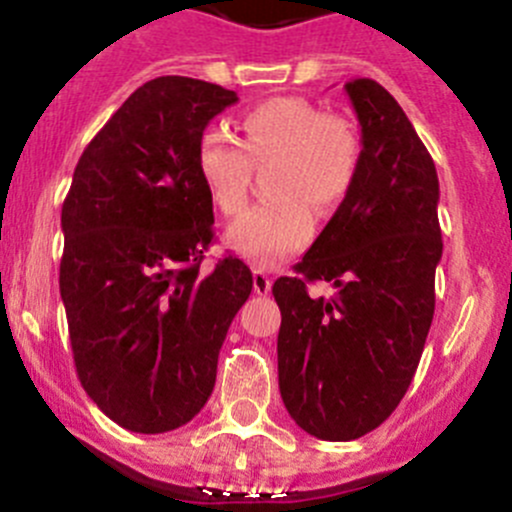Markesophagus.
Wrapping results in <instances>:
<instances>
[{"label": "esophagus", "mask_w": 512, "mask_h": 512, "mask_svg": "<svg viewBox=\"0 0 512 512\" xmlns=\"http://www.w3.org/2000/svg\"><path fill=\"white\" fill-rule=\"evenodd\" d=\"M252 288H255L257 295H267L272 288V278L265 270H255L252 272Z\"/></svg>", "instance_id": "obj_1"}]
</instances>
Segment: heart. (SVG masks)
I'll list each match as a JSON object with an SVG mask.
<instances>
[{
  "label": "heart",
  "instance_id": "1",
  "mask_svg": "<svg viewBox=\"0 0 512 512\" xmlns=\"http://www.w3.org/2000/svg\"><path fill=\"white\" fill-rule=\"evenodd\" d=\"M267 189L275 194L227 229L234 252L272 267L303 250L318 212H331L351 194L361 166V138L341 116L303 98H270L240 118V141L219 126L204 128L194 166L209 199L232 217L250 197L252 164L272 159Z\"/></svg>",
  "mask_w": 512,
  "mask_h": 512
}]
</instances>
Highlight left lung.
I'll return each instance as SVG.
<instances>
[{
	"label": "left lung",
	"mask_w": 512,
	"mask_h": 512,
	"mask_svg": "<svg viewBox=\"0 0 512 512\" xmlns=\"http://www.w3.org/2000/svg\"><path fill=\"white\" fill-rule=\"evenodd\" d=\"M361 123L351 194L293 278H278L280 396L300 429L348 442L399 407L422 358L442 257L434 161L394 95L371 78L346 83ZM326 279L333 299H310Z\"/></svg>",
	"instance_id": "left-lung-1"
}]
</instances>
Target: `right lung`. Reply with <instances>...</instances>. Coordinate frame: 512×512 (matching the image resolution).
I'll return each mask as SVG.
<instances>
[{
	"mask_svg": "<svg viewBox=\"0 0 512 512\" xmlns=\"http://www.w3.org/2000/svg\"><path fill=\"white\" fill-rule=\"evenodd\" d=\"M232 103L234 90L204 80H148L88 143L62 204L75 371L100 412L131 432L197 417L252 293L250 267L234 255L202 270L214 212L194 148Z\"/></svg>",
	"mask_w": 512,
	"mask_h": 512,
	"instance_id": "1",
	"label": "right lung"
}]
</instances>
